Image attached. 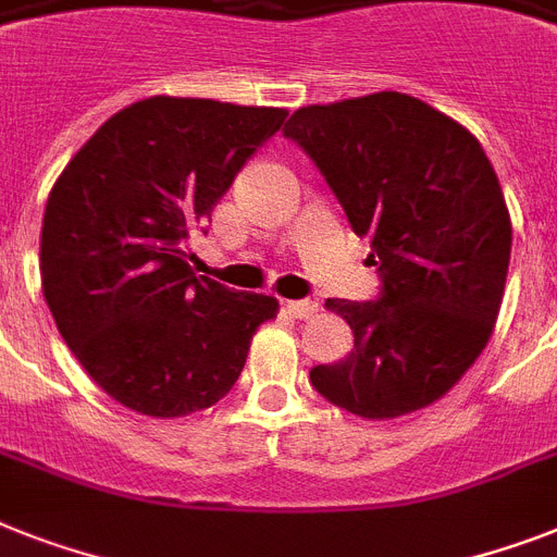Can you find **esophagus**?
<instances>
[{
	"instance_id": "obj_1",
	"label": "esophagus",
	"mask_w": 557,
	"mask_h": 557,
	"mask_svg": "<svg viewBox=\"0 0 557 557\" xmlns=\"http://www.w3.org/2000/svg\"><path fill=\"white\" fill-rule=\"evenodd\" d=\"M288 314H294L297 320H311L318 314V302L314 300H286Z\"/></svg>"
}]
</instances>
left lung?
<instances>
[{"label": "left lung", "instance_id": "8db88e82", "mask_svg": "<svg viewBox=\"0 0 557 557\" xmlns=\"http://www.w3.org/2000/svg\"><path fill=\"white\" fill-rule=\"evenodd\" d=\"M283 134L318 165L381 274L374 300H325L355 349L314 366L311 386L369 420L435 404L478 360L504 300L512 223L481 143L397 90L300 108Z\"/></svg>", "mask_w": 557, "mask_h": 557}]
</instances>
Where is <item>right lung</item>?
<instances>
[{"label": "right lung", "mask_w": 557, "mask_h": 557, "mask_svg": "<svg viewBox=\"0 0 557 557\" xmlns=\"http://www.w3.org/2000/svg\"><path fill=\"white\" fill-rule=\"evenodd\" d=\"M283 108L151 97L122 108L59 174L42 292L59 334L116 404L183 418L232 392L277 300L197 277L188 239Z\"/></svg>", "instance_id": "right-lung-1"}]
</instances>
